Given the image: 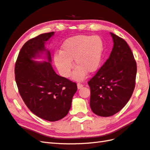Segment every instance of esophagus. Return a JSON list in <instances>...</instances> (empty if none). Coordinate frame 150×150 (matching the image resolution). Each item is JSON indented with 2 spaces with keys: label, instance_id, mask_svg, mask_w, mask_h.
Instances as JSON below:
<instances>
[{
  "label": "esophagus",
  "instance_id": "obj_1",
  "mask_svg": "<svg viewBox=\"0 0 150 150\" xmlns=\"http://www.w3.org/2000/svg\"><path fill=\"white\" fill-rule=\"evenodd\" d=\"M82 87H83V85H82V84H81L80 83H78L77 84V88H78V89H81Z\"/></svg>",
  "mask_w": 150,
  "mask_h": 150
}]
</instances>
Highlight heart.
I'll use <instances>...</instances> for the list:
<instances>
[{
	"instance_id": "heart-1",
	"label": "heart",
	"mask_w": 150,
	"mask_h": 150,
	"mask_svg": "<svg viewBox=\"0 0 150 150\" xmlns=\"http://www.w3.org/2000/svg\"><path fill=\"white\" fill-rule=\"evenodd\" d=\"M103 52V40L97 35H77L65 40L60 52L53 55L54 62L60 74L68 77L73 66L77 65L72 73L73 80L82 81L88 72L96 71L100 66Z\"/></svg>"
}]
</instances>
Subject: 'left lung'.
Listing matches in <instances>:
<instances>
[{
    "label": "left lung",
    "mask_w": 150,
    "mask_h": 150,
    "mask_svg": "<svg viewBox=\"0 0 150 150\" xmlns=\"http://www.w3.org/2000/svg\"><path fill=\"white\" fill-rule=\"evenodd\" d=\"M113 46L110 57L88 82L92 111L100 117L119 112L129 101L135 85L137 64L125 40L110 33Z\"/></svg>",
    "instance_id": "obj_1"
}]
</instances>
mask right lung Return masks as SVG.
<instances>
[{
    "label": "right lung",
    "mask_w": 150,
    "mask_h": 150,
    "mask_svg": "<svg viewBox=\"0 0 150 150\" xmlns=\"http://www.w3.org/2000/svg\"><path fill=\"white\" fill-rule=\"evenodd\" d=\"M55 33L40 34L24 44L15 67L19 93L31 112L54 122L67 115L77 90L75 82L57 75L52 66L50 52L45 44ZM46 62H35L43 54Z\"/></svg>",
    "instance_id": "add662e5"
}]
</instances>
